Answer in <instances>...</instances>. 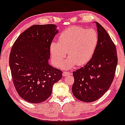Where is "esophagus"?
Wrapping results in <instances>:
<instances>
[{
	"label": "esophagus",
	"instance_id": "obj_1",
	"mask_svg": "<svg viewBox=\"0 0 125 125\" xmlns=\"http://www.w3.org/2000/svg\"><path fill=\"white\" fill-rule=\"evenodd\" d=\"M71 75V73L70 72H67V71H64L62 72V76H66L68 75Z\"/></svg>",
	"mask_w": 125,
	"mask_h": 125
}]
</instances>
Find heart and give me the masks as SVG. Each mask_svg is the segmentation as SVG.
<instances>
[{"mask_svg":"<svg viewBox=\"0 0 125 125\" xmlns=\"http://www.w3.org/2000/svg\"><path fill=\"white\" fill-rule=\"evenodd\" d=\"M98 43V33L93 29L77 26L69 28L60 34L58 43H51L52 62L56 67L61 66L65 70L76 65H85L93 57ZM67 52L69 57L62 64Z\"/></svg>","mask_w":125,"mask_h":125,"instance_id":"1","label":"heart"}]
</instances>
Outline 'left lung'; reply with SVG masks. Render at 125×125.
<instances>
[{
	"label": "left lung",
	"mask_w": 125,
	"mask_h": 125,
	"mask_svg": "<svg viewBox=\"0 0 125 125\" xmlns=\"http://www.w3.org/2000/svg\"><path fill=\"white\" fill-rule=\"evenodd\" d=\"M96 24L98 43L93 57L83 67L73 72V94L86 103L99 99L108 90L113 81L118 63L116 49L108 33Z\"/></svg>",
	"instance_id": "8db88e82"
}]
</instances>
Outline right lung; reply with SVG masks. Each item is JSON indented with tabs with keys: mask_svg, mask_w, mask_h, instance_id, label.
Masks as SVG:
<instances>
[{
	"mask_svg": "<svg viewBox=\"0 0 125 125\" xmlns=\"http://www.w3.org/2000/svg\"><path fill=\"white\" fill-rule=\"evenodd\" d=\"M54 24L34 25L18 37L11 50L9 65L12 79L20 96L38 104L50 96L54 84L62 71L49 64L50 46L58 32Z\"/></svg>",
	"mask_w": 125,
	"mask_h": 125,
	"instance_id": "add662e5",
	"label": "right lung"
}]
</instances>
